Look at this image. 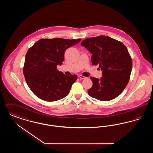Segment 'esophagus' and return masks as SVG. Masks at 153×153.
Segmentation results:
<instances>
[{
  "instance_id": "1",
  "label": "esophagus",
  "mask_w": 153,
  "mask_h": 153,
  "mask_svg": "<svg viewBox=\"0 0 153 153\" xmlns=\"http://www.w3.org/2000/svg\"><path fill=\"white\" fill-rule=\"evenodd\" d=\"M79 77V78H80V79H82V80H83V79H87V77H85V76H82V75H80Z\"/></svg>"
}]
</instances>
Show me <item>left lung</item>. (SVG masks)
<instances>
[{
    "instance_id": "obj_1",
    "label": "left lung",
    "mask_w": 153,
    "mask_h": 153,
    "mask_svg": "<svg viewBox=\"0 0 153 153\" xmlns=\"http://www.w3.org/2000/svg\"><path fill=\"white\" fill-rule=\"evenodd\" d=\"M81 45L92 53L93 65L102 71L100 79L91 77L93 85L88 89L90 96L101 101H109L120 95L130 77L132 61L122 42L105 36L87 38Z\"/></svg>"
}]
</instances>
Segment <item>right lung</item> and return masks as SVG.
<instances>
[{"mask_svg":"<svg viewBox=\"0 0 153 153\" xmlns=\"http://www.w3.org/2000/svg\"><path fill=\"white\" fill-rule=\"evenodd\" d=\"M81 39L56 38L38 40L27 51L23 72L30 89L39 99L54 102L69 94L76 74L66 76L57 71L62 65L66 50L79 43Z\"/></svg>","mask_w":153,"mask_h":153,"instance_id":"obj_1","label":"right lung"}]
</instances>
